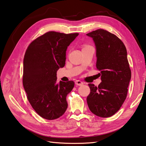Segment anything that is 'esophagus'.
<instances>
[{
  "mask_svg": "<svg viewBox=\"0 0 146 146\" xmlns=\"http://www.w3.org/2000/svg\"><path fill=\"white\" fill-rule=\"evenodd\" d=\"M75 84L77 85V86H82V85H84V83L80 80H76L75 81Z\"/></svg>",
  "mask_w": 146,
  "mask_h": 146,
  "instance_id": "1",
  "label": "esophagus"
}]
</instances>
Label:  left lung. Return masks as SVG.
Masks as SVG:
<instances>
[{
  "label": "left lung",
  "instance_id": "left-lung-1",
  "mask_svg": "<svg viewBox=\"0 0 146 146\" xmlns=\"http://www.w3.org/2000/svg\"><path fill=\"white\" fill-rule=\"evenodd\" d=\"M87 36L96 46V66L102 80L98 87L88 84L91 92L87 98V105L94 114L108 117L120 109L127 96L131 76L127 50L120 39L103 29Z\"/></svg>",
  "mask_w": 146,
  "mask_h": 146
}]
</instances>
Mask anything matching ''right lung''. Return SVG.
I'll return each instance as SVG.
<instances>
[{
	"instance_id": "obj_1",
	"label": "right lung",
	"mask_w": 146,
	"mask_h": 146,
	"mask_svg": "<svg viewBox=\"0 0 146 146\" xmlns=\"http://www.w3.org/2000/svg\"><path fill=\"white\" fill-rule=\"evenodd\" d=\"M78 33L48 32L29 44L23 59V85L27 99L41 117L54 120L68 108L66 96L73 81L57 82V71L65 65L68 46Z\"/></svg>"
}]
</instances>
